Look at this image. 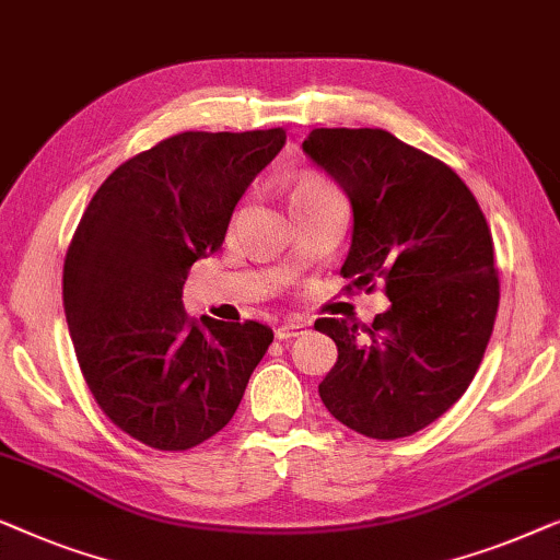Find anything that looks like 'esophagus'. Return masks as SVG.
I'll use <instances>...</instances> for the list:
<instances>
[{
    "label": "esophagus",
    "instance_id": "esophagus-1",
    "mask_svg": "<svg viewBox=\"0 0 560 560\" xmlns=\"http://www.w3.org/2000/svg\"><path fill=\"white\" fill-rule=\"evenodd\" d=\"M306 329V322H302V319H291V322H287V325H281V327H277V340H291V337H296V335H302Z\"/></svg>",
    "mask_w": 560,
    "mask_h": 560
}]
</instances>
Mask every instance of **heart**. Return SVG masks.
Returning a JSON list of instances; mask_svg holds the SVG:
<instances>
[{
    "instance_id": "1",
    "label": "heart",
    "mask_w": 560,
    "mask_h": 560,
    "mask_svg": "<svg viewBox=\"0 0 560 560\" xmlns=\"http://www.w3.org/2000/svg\"><path fill=\"white\" fill-rule=\"evenodd\" d=\"M329 190H332V187H329L327 183H322V179H302V183H299V185L294 187V192H291V200L306 198V195L329 192Z\"/></svg>"
}]
</instances>
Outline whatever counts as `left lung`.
<instances>
[{
  "mask_svg": "<svg viewBox=\"0 0 560 560\" xmlns=\"http://www.w3.org/2000/svg\"><path fill=\"white\" fill-rule=\"evenodd\" d=\"M304 154L348 195L352 241L342 277L385 281L390 306L368 340L348 319L314 329L337 345L319 398L370 439L427 429L469 388L500 304L490 228L444 162L383 129H312Z\"/></svg>",
  "mask_w": 560,
  "mask_h": 560,
  "instance_id": "1",
  "label": "left lung"
}]
</instances>
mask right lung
<instances>
[{"mask_svg":"<svg viewBox=\"0 0 560 560\" xmlns=\"http://www.w3.org/2000/svg\"><path fill=\"white\" fill-rule=\"evenodd\" d=\"M287 131H185L114 170L70 243L62 304L101 411L141 444L183 452L233 419L273 332L187 319L190 266L220 248L235 205Z\"/></svg>","mask_w":560,"mask_h":560,"instance_id":"1","label":"right lung"}]
</instances>
